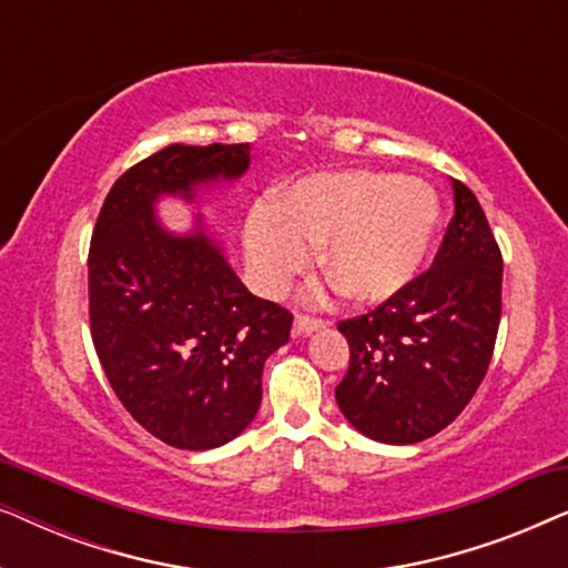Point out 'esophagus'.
Returning <instances> with one entry per match:
<instances>
[{"mask_svg":"<svg viewBox=\"0 0 568 568\" xmlns=\"http://www.w3.org/2000/svg\"><path fill=\"white\" fill-rule=\"evenodd\" d=\"M325 328V321H315V317L307 315H297L294 317V336H310V333Z\"/></svg>","mask_w":568,"mask_h":568,"instance_id":"obj_1","label":"esophagus"}]
</instances>
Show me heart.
Here are the masks:
<instances>
[{
    "label": "heart",
    "instance_id": "1",
    "mask_svg": "<svg viewBox=\"0 0 568 568\" xmlns=\"http://www.w3.org/2000/svg\"><path fill=\"white\" fill-rule=\"evenodd\" d=\"M442 227L429 183L385 170H333L302 178L261 201L243 230L255 284L282 294L321 247V268L359 305H383L424 274Z\"/></svg>",
    "mask_w": 568,
    "mask_h": 568
}]
</instances>
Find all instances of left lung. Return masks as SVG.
I'll return each mask as SVG.
<instances>
[{
  "instance_id": "obj_1",
  "label": "left lung",
  "mask_w": 568,
  "mask_h": 568,
  "mask_svg": "<svg viewBox=\"0 0 568 568\" xmlns=\"http://www.w3.org/2000/svg\"><path fill=\"white\" fill-rule=\"evenodd\" d=\"M432 268L398 297L338 323L348 372L346 422L385 445H414L453 424L484 383L501 317V253L468 185Z\"/></svg>"
}]
</instances>
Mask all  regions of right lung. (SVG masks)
I'll return each instance as SVG.
<instances>
[{
    "label": "right lung",
    "mask_w": 568,
    "mask_h": 568,
    "mask_svg": "<svg viewBox=\"0 0 568 568\" xmlns=\"http://www.w3.org/2000/svg\"><path fill=\"white\" fill-rule=\"evenodd\" d=\"M247 144H170L113 183L92 232L88 284L98 359L123 408L178 449H214L261 406L263 364L290 341L292 315L247 292L201 212L170 232L162 196L196 204L235 183Z\"/></svg>",
    "instance_id": "obj_1"
}]
</instances>
